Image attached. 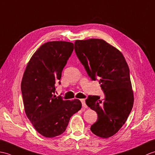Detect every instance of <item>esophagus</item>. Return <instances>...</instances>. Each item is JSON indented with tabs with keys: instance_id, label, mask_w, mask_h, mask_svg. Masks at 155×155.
Here are the masks:
<instances>
[{
	"instance_id": "34e87169",
	"label": "esophagus",
	"mask_w": 155,
	"mask_h": 155,
	"mask_svg": "<svg viewBox=\"0 0 155 155\" xmlns=\"http://www.w3.org/2000/svg\"><path fill=\"white\" fill-rule=\"evenodd\" d=\"M81 102L82 104V106L84 107H86V104H85V99H81Z\"/></svg>"
}]
</instances>
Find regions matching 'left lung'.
Instances as JSON below:
<instances>
[{
    "label": "left lung",
    "mask_w": 155,
    "mask_h": 155,
    "mask_svg": "<svg viewBox=\"0 0 155 155\" xmlns=\"http://www.w3.org/2000/svg\"><path fill=\"white\" fill-rule=\"evenodd\" d=\"M75 51L92 80L99 79L105 94L89 95L85 104L97 113L91 132L109 138L125 124L133 106L134 95L129 68L122 53L102 39L75 40Z\"/></svg>",
    "instance_id": "1"
}]
</instances>
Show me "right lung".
Instances as JSON below:
<instances>
[{"label":"right lung","instance_id":"1","mask_svg":"<svg viewBox=\"0 0 155 155\" xmlns=\"http://www.w3.org/2000/svg\"><path fill=\"white\" fill-rule=\"evenodd\" d=\"M74 48L73 43L65 41L44 43L31 57L23 75L21 91L26 115L45 137L62 134L71 117L81 108L78 99L64 100L54 95L56 82L61 79Z\"/></svg>","mask_w":155,"mask_h":155}]
</instances>
